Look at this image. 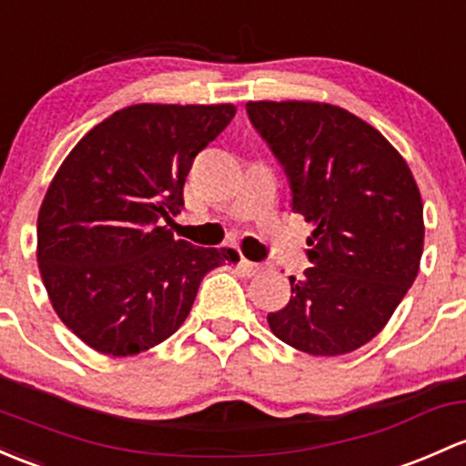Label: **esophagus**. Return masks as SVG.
Listing matches in <instances>:
<instances>
[{
  "label": "esophagus",
  "instance_id": "1",
  "mask_svg": "<svg viewBox=\"0 0 466 466\" xmlns=\"http://www.w3.org/2000/svg\"><path fill=\"white\" fill-rule=\"evenodd\" d=\"M241 268L248 277H258V274L270 270L268 263H254V261H248V258H241Z\"/></svg>",
  "mask_w": 466,
  "mask_h": 466
}]
</instances>
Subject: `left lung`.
<instances>
[{"instance_id": "1", "label": "left lung", "mask_w": 466, "mask_h": 466, "mask_svg": "<svg viewBox=\"0 0 466 466\" xmlns=\"http://www.w3.org/2000/svg\"><path fill=\"white\" fill-rule=\"evenodd\" d=\"M249 122L290 180L292 209L315 225L312 268L270 330L317 357L357 350L413 286L424 248L422 196L409 165L375 127L326 102H248Z\"/></svg>"}]
</instances>
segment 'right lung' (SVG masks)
Masks as SVG:
<instances>
[{
	"mask_svg": "<svg viewBox=\"0 0 466 466\" xmlns=\"http://www.w3.org/2000/svg\"><path fill=\"white\" fill-rule=\"evenodd\" d=\"M234 105H134L66 156L37 217V263L57 317L102 355L154 349L187 319L200 281L234 249L174 238L183 185Z\"/></svg>",
	"mask_w": 466,
	"mask_h": 466,
	"instance_id": "right-lung-1",
	"label": "right lung"
}]
</instances>
